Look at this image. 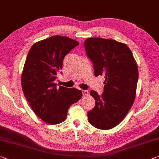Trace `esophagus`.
Returning a JSON list of instances; mask_svg holds the SVG:
<instances>
[{
    "mask_svg": "<svg viewBox=\"0 0 159 159\" xmlns=\"http://www.w3.org/2000/svg\"><path fill=\"white\" fill-rule=\"evenodd\" d=\"M82 93L83 96H88L89 95V93H88V90H82Z\"/></svg>",
    "mask_w": 159,
    "mask_h": 159,
    "instance_id": "esophagus-1",
    "label": "esophagus"
}]
</instances>
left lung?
Instances as JSON below:
<instances>
[{
	"instance_id": "left-lung-1",
	"label": "left lung",
	"mask_w": 159,
	"mask_h": 159,
	"mask_svg": "<svg viewBox=\"0 0 159 159\" xmlns=\"http://www.w3.org/2000/svg\"><path fill=\"white\" fill-rule=\"evenodd\" d=\"M88 57L93 64L95 76H103L104 92L90 95L95 106L88 112V121L98 129L114 128L125 118L135 98L138 69L127 45L115 40L89 38L84 41Z\"/></svg>"
}]
</instances>
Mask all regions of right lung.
Segmentation results:
<instances>
[{
    "label": "right lung",
    "instance_id": "right-lung-1",
    "mask_svg": "<svg viewBox=\"0 0 159 159\" xmlns=\"http://www.w3.org/2000/svg\"><path fill=\"white\" fill-rule=\"evenodd\" d=\"M79 43L66 36H54L32 45L21 75L23 93L32 110L48 123L58 124L66 119L69 107L82 97L81 90L54 81L62 69L63 60Z\"/></svg>",
    "mask_w": 159,
    "mask_h": 159
}]
</instances>
